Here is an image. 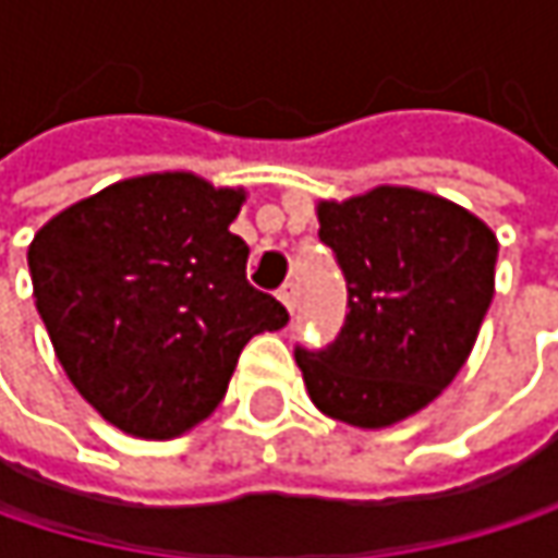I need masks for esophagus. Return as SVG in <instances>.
<instances>
[{
  "label": "esophagus",
  "mask_w": 558,
  "mask_h": 558,
  "mask_svg": "<svg viewBox=\"0 0 558 558\" xmlns=\"http://www.w3.org/2000/svg\"><path fill=\"white\" fill-rule=\"evenodd\" d=\"M280 303H283V306H287V310H290V313H293V310H296V296H300V293H296V283H293V280H290V283H283V287H280Z\"/></svg>",
  "instance_id": "1"
}]
</instances>
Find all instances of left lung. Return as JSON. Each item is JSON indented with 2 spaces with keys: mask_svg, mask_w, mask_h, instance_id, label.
Masks as SVG:
<instances>
[{
  "mask_svg": "<svg viewBox=\"0 0 558 558\" xmlns=\"http://www.w3.org/2000/svg\"><path fill=\"white\" fill-rule=\"evenodd\" d=\"M316 213L349 313L326 349L293 355L326 416L381 429L436 400L465 365L495 296L498 239L469 209L410 186Z\"/></svg>",
  "mask_w": 558,
  "mask_h": 558,
  "instance_id": "left-lung-1",
  "label": "left lung"
}]
</instances>
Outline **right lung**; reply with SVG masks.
<instances>
[{"mask_svg": "<svg viewBox=\"0 0 558 558\" xmlns=\"http://www.w3.org/2000/svg\"><path fill=\"white\" fill-rule=\"evenodd\" d=\"M242 199L193 173H148L73 203L35 235L28 268L57 359L112 426L186 433L226 397L245 342L287 326L229 232Z\"/></svg>", "mask_w": 558, "mask_h": 558, "instance_id": "right-lung-1", "label": "right lung"}]
</instances>
